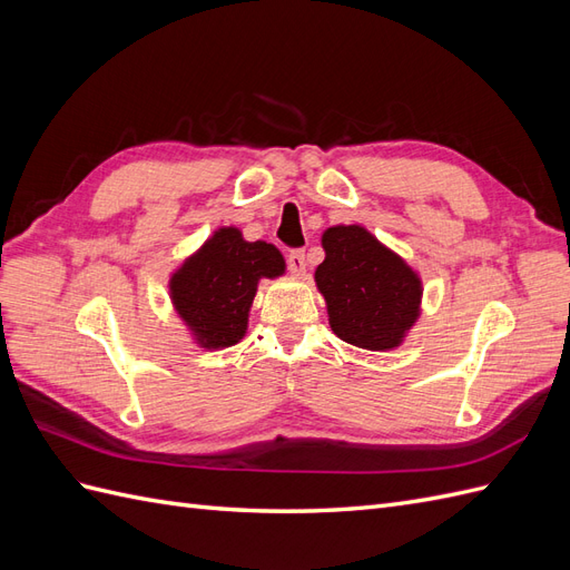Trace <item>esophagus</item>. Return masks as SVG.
Wrapping results in <instances>:
<instances>
[{
    "label": "esophagus",
    "instance_id": "obj_1",
    "mask_svg": "<svg viewBox=\"0 0 570 570\" xmlns=\"http://www.w3.org/2000/svg\"><path fill=\"white\" fill-rule=\"evenodd\" d=\"M287 268L295 275H304L306 271V254L304 249H289L287 254Z\"/></svg>",
    "mask_w": 570,
    "mask_h": 570
}]
</instances>
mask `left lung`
Wrapping results in <instances>:
<instances>
[{"instance_id": "obj_1", "label": "left lung", "mask_w": 570, "mask_h": 570, "mask_svg": "<svg viewBox=\"0 0 570 570\" xmlns=\"http://www.w3.org/2000/svg\"><path fill=\"white\" fill-rule=\"evenodd\" d=\"M316 285L335 335L361 350H392L419 316L421 281L400 256L361 226L323 235Z\"/></svg>"}]
</instances>
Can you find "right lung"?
<instances>
[{"label":"right lung","instance_id":"obj_1","mask_svg":"<svg viewBox=\"0 0 570 570\" xmlns=\"http://www.w3.org/2000/svg\"><path fill=\"white\" fill-rule=\"evenodd\" d=\"M283 271V254L273 245L245 243L239 230L220 228L174 275L170 295L204 347H233L247 331L258 278Z\"/></svg>","mask_w":570,"mask_h":570}]
</instances>
